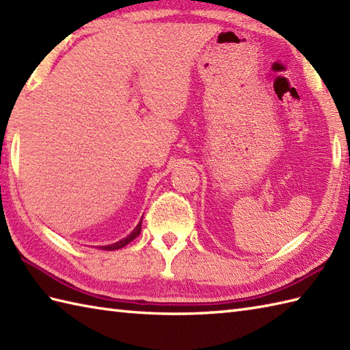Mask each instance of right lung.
<instances>
[{
    "instance_id": "1",
    "label": "right lung",
    "mask_w": 350,
    "mask_h": 350,
    "mask_svg": "<svg viewBox=\"0 0 350 350\" xmlns=\"http://www.w3.org/2000/svg\"><path fill=\"white\" fill-rule=\"evenodd\" d=\"M141 222H143V219H139L138 226L132 230V233H131V234H128L126 237H123L122 241H118V242H116V243H111V245H103V247H100V250H105V251H114V250H120V248L126 247V245H128L129 242H132V241L135 239V237L141 233Z\"/></svg>"
}]
</instances>
